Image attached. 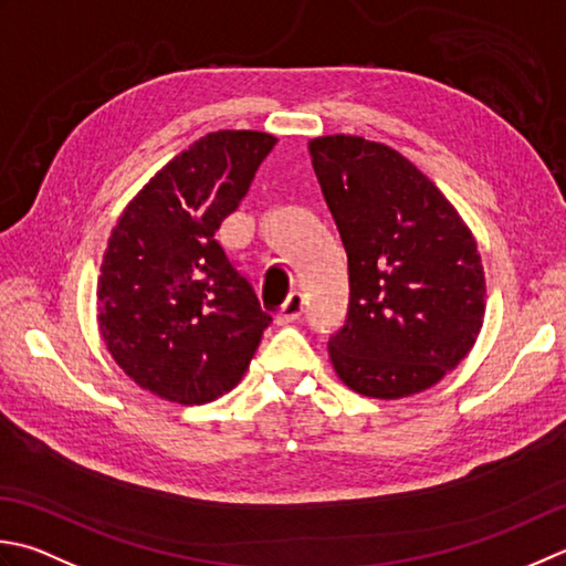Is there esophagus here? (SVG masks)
Segmentation results:
<instances>
[{
	"mask_svg": "<svg viewBox=\"0 0 566 566\" xmlns=\"http://www.w3.org/2000/svg\"><path fill=\"white\" fill-rule=\"evenodd\" d=\"M304 312V296L298 292H292L290 296H286V302L282 304L280 314H276V324H294V321L302 316Z\"/></svg>",
	"mask_w": 566,
	"mask_h": 566,
	"instance_id": "1",
	"label": "esophagus"
}]
</instances>
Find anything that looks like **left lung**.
Wrapping results in <instances>:
<instances>
[{"instance_id":"1","label":"left lung","mask_w":566,"mask_h":566,"mask_svg":"<svg viewBox=\"0 0 566 566\" xmlns=\"http://www.w3.org/2000/svg\"><path fill=\"white\" fill-rule=\"evenodd\" d=\"M308 154L348 254V318L328 340L334 370L373 400L424 392L481 334L485 276L471 230L387 144L328 135Z\"/></svg>"}]
</instances>
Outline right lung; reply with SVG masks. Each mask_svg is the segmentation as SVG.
I'll list each match as a JSON object with an SVG mask.
<instances>
[{
	"label": "right lung",
	"instance_id": "obj_1",
	"mask_svg": "<svg viewBox=\"0 0 566 566\" xmlns=\"http://www.w3.org/2000/svg\"><path fill=\"white\" fill-rule=\"evenodd\" d=\"M276 137L220 129L151 176L122 210L97 276L109 356L144 390L206 405L235 387L272 316L216 240Z\"/></svg>",
	"mask_w": 566,
	"mask_h": 566
}]
</instances>
